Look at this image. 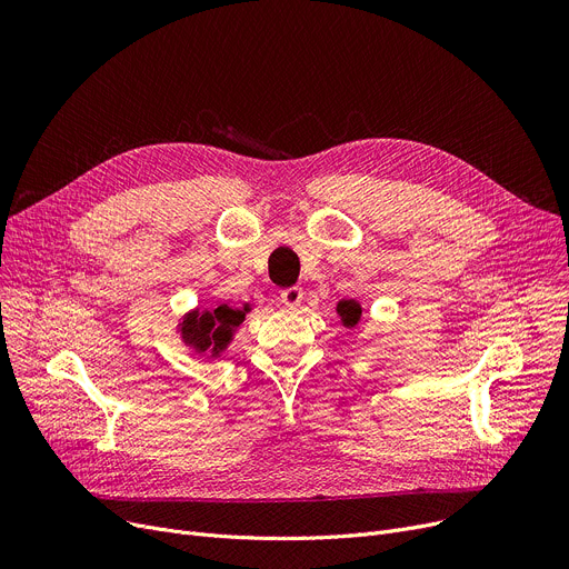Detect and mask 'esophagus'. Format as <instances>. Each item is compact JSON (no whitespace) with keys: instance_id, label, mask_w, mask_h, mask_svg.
<instances>
[{"instance_id":"1","label":"esophagus","mask_w":569,"mask_h":569,"mask_svg":"<svg viewBox=\"0 0 569 569\" xmlns=\"http://www.w3.org/2000/svg\"><path fill=\"white\" fill-rule=\"evenodd\" d=\"M301 299H305V290H301L299 286L281 290V301L286 307H297V305H301Z\"/></svg>"}]
</instances>
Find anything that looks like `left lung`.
Instances as JSON below:
<instances>
[{
    "mask_svg": "<svg viewBox=\"0 0 569 569\" xmlns=\"http://www.w3.org/2000/svg\"><path fill=\"white\" fill-rule=\"evenodd\" d=\"M336 311H338V316H340V320H343L346 327H355L361 320V305H359V301H355V299L338 301Z\"/></svg>",
    "mask_w": 569,
    "mask_h": 569,
    "instance_id": "1",
    "label": "left lung"
}]
</instances>
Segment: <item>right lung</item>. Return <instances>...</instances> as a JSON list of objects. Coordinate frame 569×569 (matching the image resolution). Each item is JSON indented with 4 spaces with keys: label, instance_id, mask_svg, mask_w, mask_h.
<instances>
[{
    "label": "right lung",
    "instance_id": "1",
    "mask_svg": "<svg viewBox=\"0 0 569 569\" xmlns=\"http://www.w3.org/2000/svg\"><path fill=\"white\" fill-rule=\"evenodd\" d=\"M244 313H249V305L242 309H233L229 305H221L212 311H197L182 320L180 333L187 346H192L197 352H208L219 357L231 343L233 331L242 325Z\"/></svg>",
    "mask_w": 569,
    "mask_h": 569
}]
</instances>
